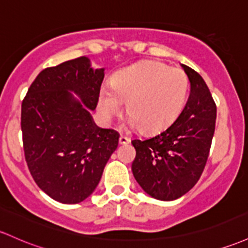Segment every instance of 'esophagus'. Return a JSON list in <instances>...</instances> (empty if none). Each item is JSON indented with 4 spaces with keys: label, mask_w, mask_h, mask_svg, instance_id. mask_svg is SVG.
I'll return each mask as SVG.
<instances>
[{
    "label": "esophagus",
    "mask_w": 248,
    "mask_h": 248,
    "mask_svg": "<svg viewBox=\"0 0 248 248\" xmlns=\"http://www.w3.org/2000/svg\"><path fill=\"white\" fill-rule=\"evenodd\" d=\"M129 141H130L129 138L124 137V135H122V134L120 135V138H119L120 145H127V143H129Z\"/></svg>",
    "instance_id": "esophagus-1"
}]
</instances>
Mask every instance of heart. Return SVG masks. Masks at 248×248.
<instances>
[{"instance_id": "b5f03b06", "label": "heart", "mask_w": 248, "mask_h": 248, "mask_svg": "<svg viewBox=\"0 0 248 248\" xmlns=\"http://www.w3.org/2000/svg\"><path fill=\"white\" fill-rule=\"evenodd\" d=\"M189 92L188 76L182 69L148 61L119 70L113 87L100 89L97 107L109 121L126 102L129 124L141 133L154 134L170 127L184 109Z\"/></svg>"}]
</instances>
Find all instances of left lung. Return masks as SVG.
<instances>
[{"label":"left lung","mask_w":248,"mask_h":248,"mask_svg":"<svg viewBox=\"0 0 248 248\" xmlns=\"http://www.w3.org/2000/svg\"><path fill=\"white\" fill-rule=\"evenodd\" d=\"M190 82L178 119L153 138L132 141L133 175L147 194L170 201L186 194L203 172L216 129L217 106L199 73L182 64Z\"/></svg>","instance_id":"1"}]
</instances>
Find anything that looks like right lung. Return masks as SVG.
Instances as JSON below:
<instances>
[{
  "instance_id": "1",
  "label": "right lung",
  "mask_w": 248,
  "mask_h": 248,
  "mask_svg": "<svg viewBox=\"0 0 248 248\" xmlns=\"http://www.w3.org/2000/svg\"><path fill=\"white\" fill-rule=\"evenodd\" d=\"M103 72L92 68L86 56L46 68L22 101L21 129L29 172L37 186L59 202L87 199L119 145V133L97 127L91 115L97 106Z\"/></svg>"
}]
</instances>
